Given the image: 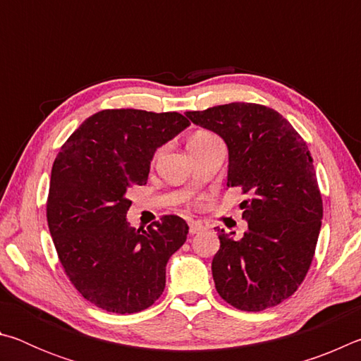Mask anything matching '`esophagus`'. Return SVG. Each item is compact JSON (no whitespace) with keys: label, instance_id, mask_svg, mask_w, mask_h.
<instances>
[{"label":"esophagus","instance_id":"esophagus-1","mask_svg":"<svg viewBox=\"0 0 361 361\" xmlns=\"http://www.w3.org/2000/svg\"><path fill=\"white\" fill-rule=\"evenodd\" d=\"M200 231H204V226L197 223V221H191L189 223V234L194 235V234H199Z\"/></svg>","mask_w":361,"mask_h":361}]
</instances>
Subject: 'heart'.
I'll return each mask as SVG.
<instances>
[{"label":"heart","instance_id":"obj_1","mask_svg":"<svg viewBox=\"0 0 361 361\" xmlns=\"http://www.w3.org/2000/svg\"><path fill=\"white\" fill-rule=\"evenodd\" d=\"M215 138L216 137L212 135V133H209V132H197V133H194V135L191 137V140H189V145L188 146L200 145V143L210 142V140H215Z\"/></svg>","mask_w":361,"mask_h":361}]
</instances>
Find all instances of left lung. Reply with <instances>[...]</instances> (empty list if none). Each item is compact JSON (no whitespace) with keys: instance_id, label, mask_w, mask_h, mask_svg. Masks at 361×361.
Here are the masks:
<instances>
[{"instance_id":"1","label":"left lung","mask_w":361,"mask_h":361,"mask_svg":"<svg viewBox=\"0 0 361 361\" xmlns=\"http://www.w3.org/2000/svg\"><path fill=\"white\" fill-rule=\"evenodd\" d=\"M195 126L228 146V188L248 195L239 205L248 224L242 239L218 229L212 261L218 295L247 312L285 301L307 274L323 205L310 151L282 114L255 103L188 111Z\"/></svg>"}]
</instances>
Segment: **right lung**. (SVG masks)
I'll return each instance as SVG.
<instances>
[{
  "instance_id": "1",
  "label": "right lung",
  "mask_w": 361,
  "mask_h": 361,
  "mask_svg": "<svg viewBox=\"0 0 361 361\" xmlns=\"http://www.w3.org/2000/svg\"><path fill=\"white\" fill-rule=\"evenodd\" d=\"M180 113L103 109L71 133L54 162L47 224L66 276L106 312L135 314L166 288V266L188 224L166 215L146 229L127 221L154 152L189 127Z\"/></svg>"
}]
</instances>
